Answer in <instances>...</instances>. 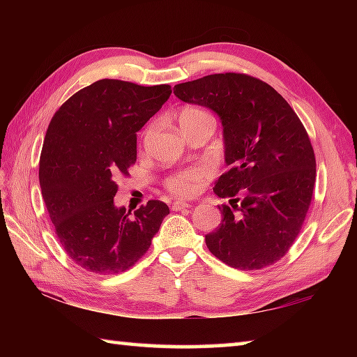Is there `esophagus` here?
Segmentation results:
<instances>
[{
    "mask_svg": "<svg viewBox=\"0 0 357 357\" xmlns=\"http://www.w3.org/2000/svg\"><path fill=\"white\" fill-rule=\"evenodd\" d=\"M187 208H190V204L187 202H183V200H178L172 204L173 211H181V209H187Z\"/></svg>",
    "mask_w": 357,
    "mask_h": 357,
    "instance_id": "obj_1",
    "label": "esophagus"
}]
</instances>
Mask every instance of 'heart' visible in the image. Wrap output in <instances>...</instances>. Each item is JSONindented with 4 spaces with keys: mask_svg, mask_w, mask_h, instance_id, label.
Instances as JSON below:
<instances>
[{
    "mask_svg": "<svg viewBox=\"0 0 357 357\" xmlns=\"http://www.w3.org/2000/svg\"><path fill=\"white\" fill-rule=\"evenodd\" d=\"M208 118H211V114L202 110V108L187 107L178 113V124L181 130L185 134L192 126H195L197 123H200V121ZM208 176L209 167L206 164L192 165L189 168H185V170H179L170 174V176H167L164 179V187L168 192L174 193V195L192 197L193 193L200 190V187L203 185L204 181L208 179Z\"/></svg>",
    "mask_w": 357,
    "mask_h": 357,
    "instance_id": "obj_1",
    "label": "heart"
}]
</instances>
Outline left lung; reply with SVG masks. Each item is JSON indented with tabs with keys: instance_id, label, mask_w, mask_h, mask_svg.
Returning a JSON list of instances; mask_svg holds the SVG:
<instances>
[{
	"instance_id": "8db88e82",
	"label": "left lung",
	"mask_w": 357,
	"mask_h": 357,
	"mask_svg": "<svg viewBox=\"0 0 357 357\" xmlns=\"http://www.w3.org/2000/svg\"><path fill=\"white\" fill-rule=\"evenodd\" d=\"M176 98L208 107L223 126L229 170L214 193L222 223L206 234L215 258L241 271L261 269L285 255L301 233L315 189L309 134L288 102L259 78L213 74L174 86Z\"/></svg>"
}]
</instances>
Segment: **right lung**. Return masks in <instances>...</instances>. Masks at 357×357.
Masks as SVG:
<instances>
[{
	"label": "right lung",
	"mask_w": 357,
	"mask_h": 357,
	"mask_svg": "<svg viewBox=\"0 0 357 357\" xmlns=\"http://www.w3.org/2000/svg\"><path fill=\"white\" fill-rule=\"evenodd\" d=\"M170 94V84L104 78L70 96L48 124L39 162L42 197L59 243L89 273L132 268L170 214L160 200L134 214L113 203L116 179L137 160V132Z\"/></svg>",
	"instance_id": "1"
}]
</instances>
